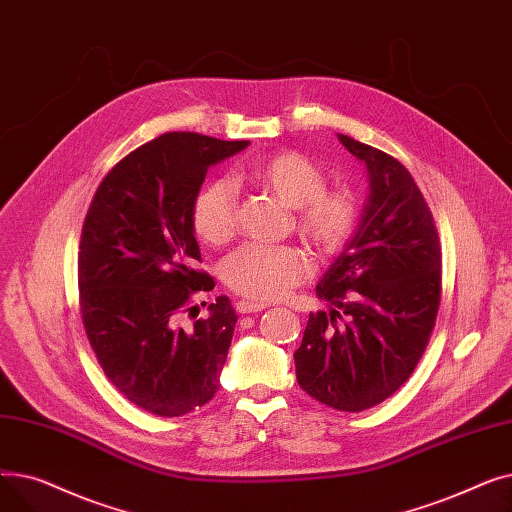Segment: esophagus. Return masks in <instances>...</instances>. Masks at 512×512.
Wrapping results in <instances>:
<instances>
[{"label":"esophagus","instance_id":"1","mask_svg":"<svg viewBox=\"0 0 512 512\" xmlns=\"http://www.w3.org/2000/svg\"><path fill=\"white\" fill-rule=\"evenodd\" d=\"M267 305H263V303H253V301H238L236 303V311L238 313H259V311H263Z\"/></svg>","mask_w":512,"mask_h":512}]
</instances>
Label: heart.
Instances as JSON below:
<instances>
[{
  "mask_svg": "<svg viewBox=\"0 0 512 512\" xmlns=\"http://www.w3.org/2000/svg\"><path fill=\"white\" fill-rule=\"evenodd\" d=\"M247 182L274 193L284 205L294 207V226L321 253H340L357 232L361 201L353 188H328V176L315 161L297 151H278L242 172ZM236 186L226 180H209L191 203V226L205 245L220 247L236 232ZM313 272L309 253L294 245H259L249 242L222 263L224 282L253 303H270Z\"/></svg>",
  "mask_w": 512,
  "mask_h": 512,
  "instance_id": "1",
  "label": "heart"
}]
</instances>
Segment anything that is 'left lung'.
<instances>
[{
  "mask_svg": "<svg viewBox=\"0 0 512 512\" xmlns=\"http://www.w3.org/2000/svg\"><path fill=\"white\" fill-rule=\"evenodd\" d=\"M338 139L365 161L371 197L317 286L332 309L309 315L294 363L309 396L359 413L392 396L425 353L442 297V245L411 172L380 149Z\"/></svg>",
  "mask_w": 512,
  "mask_h": 512,
  "instance_id": "obj_1",
  "label": "left lung"
}]
</instances>
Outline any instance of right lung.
Wrapping results in <instances>:
<instances>
[{"instance_id":"right-lung-1","label":"right lung","mask_w":512,"mask_h":512,"mask_svg":"<svg viewBox=\"0 0 512 512\" xmlns=\"http://www.w3.org/2000/svg\"><path fill=\"white\" fill-rule=\"evenodd\" d=\"M249 141L166 132L105 174L78 247V305L93 353L110 382L139 409L180 417L220 388L236 313L228 297L199 317L195 294L213 290L197 270L201 251L191 203L209 166ZM205 305V303H203ZM182 329V314L193 316Z\"/></svg>"}]
</instances>
